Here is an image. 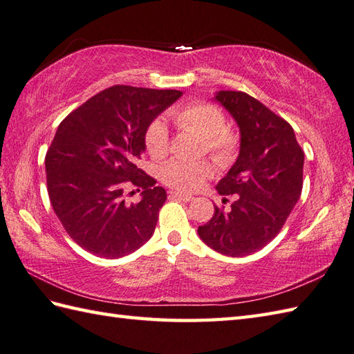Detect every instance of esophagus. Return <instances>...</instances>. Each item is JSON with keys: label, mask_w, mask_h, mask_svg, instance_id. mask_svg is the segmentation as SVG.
Returning a JSON list of instances; mask_svg holds the SVG:
<instances>
[{"label": "esophagus", "mask_w": 354, "mask_h": 354, "mask_svg": "<svg viewBox=\"0 0 354 354\" xmlns=\"http://www.w3.org/2000/svg\"><path fill=\"white\" fill-rule=\"evenodd\" d=\"M170 196L179 199V201H184V202H190L193 199L192 194H187V193H181V192H170Z\"/></svg>", "instance_id": "esophagus-1"}]
</instances>
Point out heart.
I'll return each mask as SVG.
<instances>
[{"label":"heart","mask_w":354,"mask_h":354,"mask_svg":"<svg viewBox=\"0 0 354 354\" xmlns=\"http://www.w3.org/2000/svg\"><path fill=\"white\" fill-rule=\"evenodd\" d=\"M179 132H192L204 138L201 153L212 155L219 165L230 164L239 150V135L227 126L223 111L208 102H193L169 112ZM147 153L162 161L170 153L169 127L162 120H153L145 133ZM214 167L208 161H170L161 170V181L175 190L194 192L213 176Z\"/></svg>","instance_id":"heart-1"}]
</instances>
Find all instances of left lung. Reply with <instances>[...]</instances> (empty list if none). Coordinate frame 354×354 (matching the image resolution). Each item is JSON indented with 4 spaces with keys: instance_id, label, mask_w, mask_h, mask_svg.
I'll return each instance as SVG.
<instances>
[{
    "instance_id": "obj_1",
    "label": "left lung",
    "mask_w": 354,
    "mask_h": 354,
    "mask_svg": "<svg viewBox=\"0 0 354 354\" xmlns=\"http://www.w3.org/2000/svg\"><path fill=\"white\" fill-rule=\"evenodd\" d=\"M216 100L234 117L242 135L236 164L216 187L234 202L228 212L214 205L198 234L212 250L243 257L281 231L303 190L304 152L292 126L250 94L219 91Z\"/></svg>"
}]
</instances>
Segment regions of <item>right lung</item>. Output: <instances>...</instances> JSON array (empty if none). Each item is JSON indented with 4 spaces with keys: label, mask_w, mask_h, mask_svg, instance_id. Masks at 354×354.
<instances>
[{
    "label": "right lung",
    "mask_w": 354,
    "mask_h": 354,
    "mask_svg": "<svg viewBox=\"0 0 354 354\" xmlns=\"http://www.w3.org/2000/svg\"><path fill=\"white\" fill-rule=\"evenodd\" d=\"M181 95L176 89L114 85L59 124L45 155L47 190L62 227L85 251L118 259L152 237L167 193L138 160L147 126ZM127 186L143 190L137 205L124 202Z\"/></svg>",
    "instance_id": "add662e5"
}]
</instances>
